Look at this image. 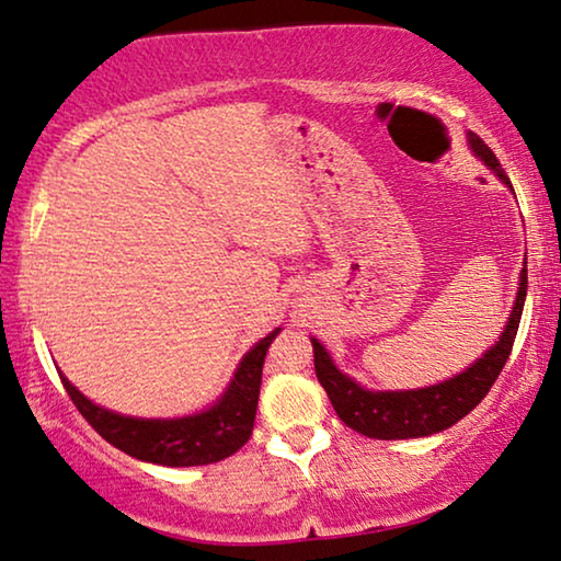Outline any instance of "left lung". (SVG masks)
<instances>
[{"label":"left lung","mask_w":561,"mask_h":561,"mask_svg":"<svg viewBox=\"0 0 561 561\" xmlns=\"http://www.w3.org/2000/svg\"><path fill=\"white\" fill-rule=\"evenodd\" d=\"M470 149L480 157L495 175L501 178V183L511 187V180L503 172L501 162L495 160L493 149L485 145L478 134H468ZM514 191V187H511ZM526 262L520 270V284L516 305L511 310V318L503 328L499 341L493 348L483 353V358H478L470 368H465L462 374L455 378H447L437 386H427V389H414V391H368L360 383L353 381L341 370L335 368L333 358L328 356V351L312 337V351H314V374L322 389L328 391V399L337 416L348 424L351 430L360 432V435L374 437V439H409V437H427L437 435V432L453 427L468 416L480 401L485 399V393L491 391L495 378L506 366L514 348L520 312H524V299H526Z\"/></svg>","instance_id":"8db88e82"}]
</instances>
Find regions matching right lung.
<instances>
[{"label": "right lung", "instance_id": "obj_1", "mask_svg": "<svg viewBox=\"0 0 561 561\" xmlns=\"http://www.w3.org/2000/svg\"><path fill=\"white\" fill-rule=\"evenodd\" d=\"M277 333L279 328L243 356L226 393L216 404L201 414L180 416V420H137V416L108 412L85 399L62 374L60 381L83 420L122 453L145 462L168 465V468L210 465L233 455L249 442L254 430L264 358Z\"/></svg>", "mask_w": 561, "mask_h": 561}]
</instances>
